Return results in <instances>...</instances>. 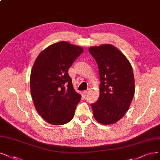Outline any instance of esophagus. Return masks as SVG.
<instances>
[{"label":"esophagus","instance_id":"34e87169","mask_svg":"<svg viewBox=\"0 0 160 160\" xmlns=\"http://www.w3.org/2000/svg\"><path fill=\"white\" fill-rule=\"evenodd\" d=\"M88 93H89V90H86V91L83 92V94H84V96H86Z\"/></svg>","mask_w":160,"mask_h":160}]
</instances>
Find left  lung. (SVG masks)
Masks as SVG:
<instances>
[{
  "label": "left lung",
  "instance_id": "left-lung-1",
  "mask_svg": "<svg viewBox=\"0 0 160 160\" xmlns=\"http://www.w3.org/2000/svg\"><path fill=\"white\" fill-rule=\"evenodd\" d=\"M89 52L99 68V97L92 103L95 119L102 125L119 121L128 110L134 94L131 63L123 53L110 44L90 47Z\"/></svg>",
  "mask_w": 160,
  "mask_h": 160
}]
</instances>
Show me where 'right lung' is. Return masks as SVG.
Masks as SVG:
<instances>
[{
  "instance_id": "right-lung-1",
  "label": "right lung",
  "mask_w": 160,
  "mask_h": 160,
  "mask_svg": "<svg viewBox=\"0 0 160 160\" xmlns=\"http://www.w3.org/2000/svg\"><path fill=\"white\" fill-rule=\"evenodd\" d=\"M83 51L80 46L60 41L41 51L34 62L32 99L38 113L51 125H64L74 116L82 96L75 92L68 70Z\"/></svg>"
}]
</instances>
